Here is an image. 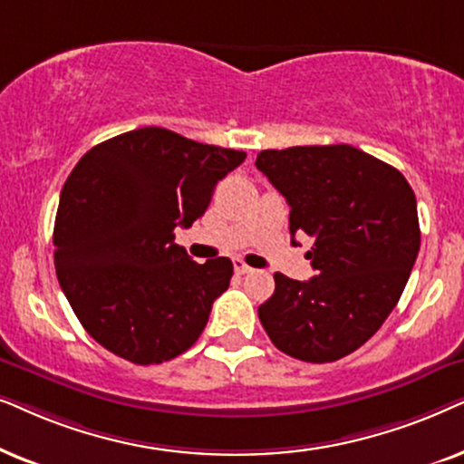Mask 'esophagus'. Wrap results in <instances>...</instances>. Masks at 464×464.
I'll list each match as a JSON object with an SVG mask.
<instances>
[{
    "mask_svg": "<svg viewBox=\"0 0 464 464\" xmlns=\"http://www.w3.org/2000/svg\"><path fill=\"white\" fill-rule=\"evenodd\" d=\"M233 267H236V274H252V267H248L242 258H233Z\"/></svg>",
    "mask_w": 464,
    "mask_h": 464,
    "instance_id": "1",
    "label": "esophagus"
}]
</instances>
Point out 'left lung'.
Returning <instances> with one entry per match:
<instances>
[{"mask_svg": "<svg viewBox=\"0 0 464 464\" xmlns=\"http://www.w3.org/2000/svg\"><path fill=\"white\" fill-rule=\"evenodd\" d=\"M256 168L286 197L290 236L314 237L316 269L307 282L274 276L263 329L284 354L339 361L399 304L420 250L416 195L399 169L348 144L263 150Z\"/></svg>", "mask_w": 464, "mask_h": 464, "instance_id": "obj_1", "label": "left lung"}]
</instances>
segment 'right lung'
<instances>
[{
	"instance_id": "right-lung-1",
	"label": "right lung",
	"mask_w": 464,
	"mask_h": 464,
	"mask_svg": "<svg viewBox=\"0 0 464 464\" xmlns=\"http://www.w3.org/2000/svg\"><path fill=\"white\" fill-rule=\"evenodd\" d=\"M246 152L144 127L92 146L67 178L54 267L84 331L135 365L187 352L228 288L227 256L195 263L174 239L206 214Z\"/></svg>"
}]
</instances>
